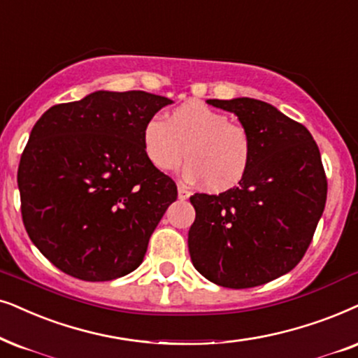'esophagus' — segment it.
<instances>
[{
    "instance_id": "1",
    "label": "esophagus",
    "mask_w": 358,
    "mask_h": 358,
    "mask_svg": "<svg viewBox=\"0 0 358 358\" xmlns=\"http://www.w3.org/2000/svg\"><path fill=\"white\" fill-rule=\"evenodd\" d=\"M189 196H190V190L187 185L184 182H178V197L180 201H185V199H189Z\"/></svg>"
}]
</instances>
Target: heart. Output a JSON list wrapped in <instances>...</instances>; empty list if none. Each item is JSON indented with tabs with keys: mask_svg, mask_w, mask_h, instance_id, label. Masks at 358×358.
<instances>
[{
	"mask_svg": "<svg viewBox=\"0 0 358 358\" xmlns=\"http://www.w3.org/2000/svg\"><path fill=\"white\" fill-rule=\"evenodd\" d=\"M143 151L161 173H173L189 162L185 176L210 192H225L247 176L253 157L250 129L230 122L225 111L190 100L176 106L164 120L152 117L143 127Z\"/></svg>",
	"mask_w": 358,
	"mask_h": 358,
	"instance_id": "1",
	"label": "heart"
}]
</instances>
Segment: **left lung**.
Masks as SVG:
<instances>
[{
  "label": "left lung",
  "instance_id": "obj_1",
  "mask_svg": "<svg viewBox=\"0 0 358 358\" xmlns=\"http://www.w3.org/2000/svg\"><path fill=\"white\" fill-rule=\"evenodd\" d=\"M231 111L253 138L252 164L236 187L194 194L189 230L192 264L208 281L243 289L286 275L303 259L327 199L313 134L255 99L207 100Z\"/></svg>",
  "mask_w": 358,
  "mask_h": 358
}]
</instances>
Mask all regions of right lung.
Masks as SVG:
<instances>
[{"instance_id":"obj_1","label":"right lung","mask_w":358,"mask_h":358,"mask_svg":"<svg viewBox=\"0 0 358 358\" xmlns=\"http://www.w3.org/2000/svg\"><path fill=\"white\" fill-rule=\"evenodd\" d=\"M173 103L148 92L99 90L50 106L17 168L21 215L32 243L60 271L110 281L136 270L178 199L169 176L146 159L148 120Z\"/></svg>"}]
</instances>
